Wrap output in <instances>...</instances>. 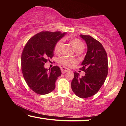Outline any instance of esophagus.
Returning a JSON list of instances; mask_svg holds the SVG:
<instances>
[{"mask_svg":"<svg viewBox=\"0 0 126 126\" xmlns=\"http://www.w3.org/2000/svg\"><path fill=\"white\" fill-rule=\"evenodd\" d=\"M70 71L69 69H68V68H67L65 67H62L61 68V71H62V73H65L66 72H67L68 71Z\"/></svg>","mask_w":126,"mask_h":126,"instance_id":"esophagus-1","label":"esophagus"}]
</instances>
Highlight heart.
I'll return each mask as SVG.
<instances>
[{"instance_id":"obj_1","label":"heart","mask_w":126,"mask_h":126,"mask_svg":"<svg viewBox=\"0 0 126 126\" xmlns=\"http://www.w3.org/2000/svg\"><path fill=\"white\" fill-rule=\"evenodd\" d=\"M71 43L73 46V48L76 51L83 49L84 48V44L80 41V40L78 39H73L71 41ZM63 45V40H60L57 43L54 47V51L55 53H59L61 51ZM59 62L64 65L69 66L71 63H73L74 61L73 59L71 58H68L66 57H61L59 59Z\"/></svg>"}]
</instances>
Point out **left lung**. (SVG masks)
<instances>
[{
  "instance_id": "obj_1",
  "label": "left lung",
  "mask_w": 126,
  "mask_h": 126,
  "mask_svg": "<svg viewBox=\"0 0 126 126\" xmlns=\"http://www.w3.org/2000/svg\"><path fill=\"white\" fill-rule=\"evenodd\" d=\"M86 42L87 52L80 70L86 74L80 77L74 72L71 87L74 93L82 98L90 97L96 94L104 84L108 74L107 55L99 42L90 35H80Z\"/></svg>"
}]
</instances>
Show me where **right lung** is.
Instances as JSON below:
<instances>
[{
  "label": "right lung",
  "mask_w": 126,
  "mask_h": 126,
  "mask_svg": "<svg viewBox=\"0 0 126 126\" xmlns=\"http://www.w3.org/2000/svg\"><path fill=\"white\" fill-rule=\"evenodd\" d=\"M65 34L61 32H41L25 46L21 57L23 75L36 93L46 94L55 89V81L62 74L60 68L54 66L49 71L44 65L53 56L55 44Z\"/></svg>",
  "instance_id": "right-lung-1"
}]
</instances>
